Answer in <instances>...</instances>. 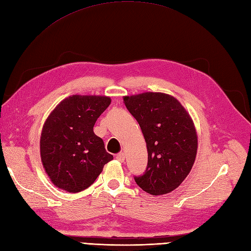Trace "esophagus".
Listing matches in <instances>:
<instances>
[{"instance_id": "esophagus-1", "label": "esophagus", "mask_w": 251, "mask_h": 251, "mask_svg": "<svg viewBox=\"0 0 251 251\" xmlns=\"http://www.w3.org/2000/svg\"><path fill=\"white\" fill-rule=\"evenodd\" d=\"M116 158L118 160H120V161H122V163H123V161L125 160V154H124V153H119V154L116 155Z\"/></svg>"}]
</instances>
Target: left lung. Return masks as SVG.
<instances>
[{"label":"left lung","instance_id":"1","mask_svg":"<svg viewBox=\"0 0 251 251\" xmlns=\"http://www.w3.org/2000/svg\"><path fill=\"white\" fill-rule=\"evenodd\" d=\"M124 103L147 144V168L134 176L136 184L155 196L172 192L189 175L197 154V132L189 112L164 93L126 96Z\"/></svg>","mask_w":251,"mask_h":251}]
</instances>
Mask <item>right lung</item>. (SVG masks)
Segmentation results:
<instances>
[{
  "instance_id": "1",
  "label": "right lung",
  "mask_w": 251,
  "mask_h": 251,
  "mask_svg": "<svg viewBox=\"0 0 251 251\" xmlns=\"http://www.w3.org/2000/svg\"><path fill=\"white\" fill-rule=\"evenodd\" d=\"M111 100L73 95L48 117L40 135V158L56 187L70 193L90 187L114 156L106 152L94 125Z\"/></svg>"
}]
</instances>
